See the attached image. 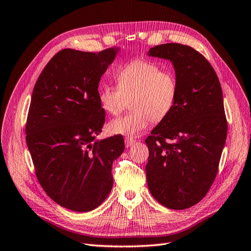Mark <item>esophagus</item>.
<instances>
[{"label":"esophagus","mask_w":251,"mask_h":251,"mask_svg":"<svg viewBox=\"0 0 251 251\" xmlns=\"http://www.w3.org/2000/svg\"><path fill=\"white\" fill-rule=\"evenodd\" d=\"M134 144V140L133 139H131V138H125V145H126V147H130V146H132Z\"/></svg>","instance_id":"34e87169"}]
</instances>
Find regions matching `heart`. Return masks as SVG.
Here are the masks:
<instances>
[{"mask_svg":"<svg viewBox=\"0 0 251 251\" xmlns=\"http://www.w3.org/2000/svg\"><path fill=\"white\" fill-rule=\"evenodd\" d=\"M115 80L117 87L106 85L100 89L101 109L110 115H118L130 100L132 111L109 122L107 129L112 134L140 136L151 121L155 123L162 121L176 104V77L163 71L155 61L136 59L128 62L115 74Z\"/></svg>","mask_w":251,"mask_h":251,"instance_id":"1","label":"heart"}]
</instances>
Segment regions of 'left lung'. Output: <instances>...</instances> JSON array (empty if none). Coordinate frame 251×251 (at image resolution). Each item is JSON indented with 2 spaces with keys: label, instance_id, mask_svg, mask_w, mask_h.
<instances>
[{
  "label": "left lung",
  "instance_id": "obj_1",
  "mask_svg": "<svg viewBox=\"0 0 251 251\" xmlns=\"http://www.w3.org/2000/svg\"><path fill=\"white\" fill-rule=\"evenodd\" d=\"M147 55L170 60L178 82L174 108L145 140L147 185L164 207L188 209L211 188L226 143L222 87L209 61L191 47L160 44Z\"/></svg>",
  "mask_w": 251,
  "mask_h": 251
}]
</instances>
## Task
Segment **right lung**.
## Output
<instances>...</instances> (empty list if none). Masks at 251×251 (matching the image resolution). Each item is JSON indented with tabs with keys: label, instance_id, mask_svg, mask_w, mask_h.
<instances>
[{
	"label": "right lung",
	"instance_id": "right-lung-1",
	"mask_svg": "<svg viewBox=\"0 0 251 251\" xmlns=\"http://www.w3.org/2000/svg\"><path fill=\"white\" fill-rule=\"evenodd\" d=\"M119 50H60L31 95L25 132L37 178L56 203L75 212L94 210L107 198L112 163L125 149L120 134L95 140L105 123L99 83Z\"/></svg>",
	"mask_w": 251,
	"mask_h": 251
}]
</instances>
